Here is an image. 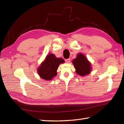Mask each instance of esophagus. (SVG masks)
I'll return each instance as SVG.
<instances>
[{
    "instance_id": "34e87169",
    "label": "esophagus",
    "mask_w": 124,
    "mask_h": 124,
    "mask_svg": "<svg viewBox=\"0 0 124 124\" xmlns=\"http://www.w3.org/2000/svg\"><path fill=\"white\" fill-rule=\"evenodd\" d=\"M65 61L66 63H69L70 62V59H67L65 60Z\"/></svg>"
}]
</instances>
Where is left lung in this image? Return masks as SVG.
Segmentation results:
<instances>
[{
    "mask_svg": "<svg viewBox=\"0 0 124 124\" xmlns=\"http://www.w3.org/2000/svg\"><path fill=\"white\" fill-rule=\"evenodd\" d=\"M76 70V72L80 76H84L89 74L91 70V64L83 54L77 55V58L72 61Z\"/></svg>",
    "mask_w": 124,
    "mask_h": 124,
    "instance_id": "obj_1",
    "label": "left lung"
}]
</instances>
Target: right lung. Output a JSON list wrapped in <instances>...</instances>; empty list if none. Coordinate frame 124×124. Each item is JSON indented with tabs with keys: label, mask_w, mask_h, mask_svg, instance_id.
Here are the masks:
<instances>
[{
	"label": "right lung",
	"mask_w": 124,
	"mask_h": 124,
	"mask_svg": "<svg viewBox=\"0 0 124 124\" xmlns=\"http://www.w3.org/2000/svg\"><path fill=\"white\" fill-rule=\"evenodd\" d=\"M64 62L63 59L56 58L53 54H49L38 69V74L44 79L51 80L57 75L56 70L59 64Z\"/></svg>",
	"instance_id": "add662e5"
}]
</instances>
